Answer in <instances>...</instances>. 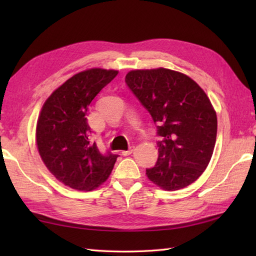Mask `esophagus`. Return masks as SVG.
<instances>
[{
    "mask_svg": "<svg viewBox=\"0 0 256 256\" xmlns=\"http://www.w3.org/2000/svg\"><path fill=\"white\" fill-rule=\"evenodd\" d=\"M133 150H134V146H131V148H130L128 150H123V152H122V155H123V156L131 155V154L133 153Z\"/></svg>",
    "mask_w": 256,
    "mask_h": 256,
    "instance_id": "obj_1",
    "label": "esophagus"
}]
</instances>
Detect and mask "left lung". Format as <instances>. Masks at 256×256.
<instances>
[{"label": "left lung", "instance_id": "1", "mask_svg": "<svg viewBox=\"0 0 256 256\" xmlns=\"http://www.w3.org/2000/svg\"><path fill=\"white\" fill-rule=\"evenodd\" d=\"M125 82L157 124L158 158L148 179L168 192L189 186L208 166L216 140V114L206 92L182 72L132 70Z\"/></svg>", "mask_w": 256, "mask_h": 256}]
</instances>
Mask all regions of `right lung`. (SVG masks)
<instances>
[{
	"instance_id": "add662e5",
	"label": "right lung",
	"mask_w": 256,
	"mask_h": 256,
	"mask_svg": "<svg viewBox=\"0 0 256 256\" xmlns=\"http://www.w3.org/2000/svg\"><path fill=\"white\" fill-rule=\"evenodd\" d=\"M116 70L92 68L72 76L45 101L37 121L36 143L42 162L66 186L90 192L104 182L118 155L102 154L91 142L86 112Z\"/></svg>"
}]
</instances>
